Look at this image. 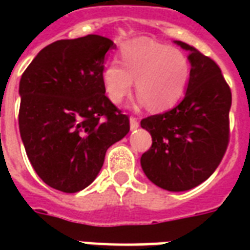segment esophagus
<instances>
[{
  "label": "esophagus",
  "mask_w": 250,
  "mask_h": 250,
  "mask_svg": "<svg viewBox=\"0 0 250 250\" xmlns=\"http://www.w3.org/2000/svg\"><path fill=\"white\" fill-rule=\"evenodd\" d=\"M139 127V122H138V119L136 118H130V128L131 131L136 130Z\"/></svg>",
  "instance_id": "34e87169"
}]
</instances>
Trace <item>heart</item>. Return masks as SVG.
Returning a JSON list of instances; mask_svg holds the SVG:
<instances>
[{"mask_svg": "<svg viewBox=\"0 0 250 250\" xmlns=\"http://www.w3.org/2000/svg\"><path fill=\"white\" fill-rule=\"evenodd\" d=\"M120 63L108 62L102 72L107 98L114 104L125 100L134 88L154 112L166 111L184 96L190 79V62L178 49L150 39H135L120 46Z\"/></svg>", "mask_w": 250, "mask_h": 250, "instance_id": "b5f03b06", "label": "heart"}]
</instances>
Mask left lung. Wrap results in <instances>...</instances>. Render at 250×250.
Instances as JSON below:
<instances>
[{
    "label": "left lung",
    "instance_id": "8db88e82",
    "mask_svg": "<svg viewBox=\"0 0 250 250\" xmlns=\"http://www.w3.org/2000/svg\"><path fill=\"white\" fill-rule=\"evenodd\" d=\"M174 42L188 52V88L175 108L141 122L152 138L141 166L158 188L186 191L209 178L225 154L231 93L211 59L186 42Z\"/></svg>",
    "mask_w": 250,
    "mask_h": 250
}]
</instances>
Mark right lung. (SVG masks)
Returning a JSON list of instances; mask_svg holds the SVG:
<instances>
[{
  "mask_svg": "<svg viewBox=\"0 0 250 250\" xmlns=\"http://www.w3.org/2000/svg\"><path fill=\"white\" fill-rule=\"evenodd\" d=\"M114 41L99 35L41 49L20 80L19 125L29 162L48 186L76 193L92 184L109 146L130 131L105 96L102 72Z\"/></svg>",
  "mask_w": 250,
  "mask_h": 250,
  "instance_id": "right-lung-1",
  "label": "right lung"
}]
</instances>
